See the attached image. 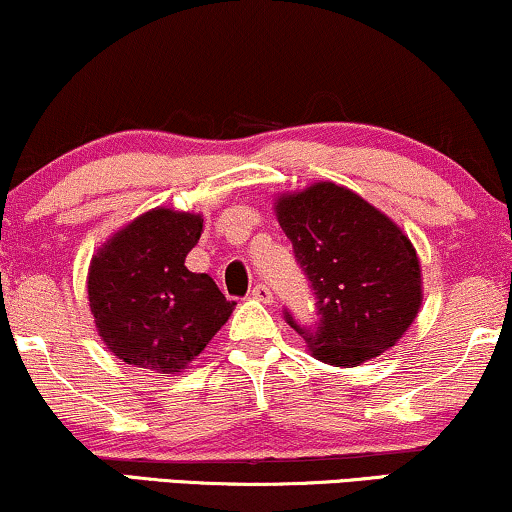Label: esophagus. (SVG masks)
Here are the masks:
<instances>
[{
    "label": "esophagus",
    "instance_id": "obj_1",
    "mask_svg": "<svg viewBox=\"0 0 512 512\" xmlns=\"http://www.w3.org/2000/svg\"><path fill=\"white\" fill-rule=\"evenodd\" d=\"M250 295L260 302H267V304L274 302V293H271L269 286H264V283H257V286L250 290Z\"/></svg>",
    "mask_w": 512,
    "mask_h": 512
}]
</instances>
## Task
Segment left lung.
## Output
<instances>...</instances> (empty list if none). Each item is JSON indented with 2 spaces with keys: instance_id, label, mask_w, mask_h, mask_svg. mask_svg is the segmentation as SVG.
<instances>
[{
  "instance_id": "8db88e82",
  "label": "left lung",
  "mask_w": 512,
  "mask_h": 512,
  "mask_svg": "<svg viewBox=\"0 0 512 512\" xmlns=\"http://www.w3.org/2000/svg\"><path fill=\"white\" fill-rule=\"evenodd\" d=\"M286 231L316 297L314 326L286 321L323 364L359 366L409 331L423 302L409 236L345 186L319 181L278 198Z\"/></svg>"
}]
</instances>
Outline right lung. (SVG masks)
I'll list each match as a JSON object with an SVG mask.
<instances>
[{"label": "right lung", "mask_w": 512, "mask_h": 512, "mask_svg": "<svg viewBox=\"0 0 512 512\" xmlns=\"http://www.w3.org/2000/svg\"><path fill=\"white\" fill-rule=\"evenodd\" d=\"M200 234V215L155 208L92 257L87 293L96 331L125 364L179 373L234 312L236 302L208 274L186 269Z\"/></svg>", "instance_id": "right-lung-1"}]
</instances>
